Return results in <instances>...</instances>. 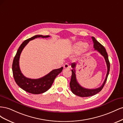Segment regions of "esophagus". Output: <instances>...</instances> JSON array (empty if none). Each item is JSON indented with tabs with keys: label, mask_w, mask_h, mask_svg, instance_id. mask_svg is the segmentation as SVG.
<instances>
[{
	"label": "esophagus",
	"mask_w": 123,
	"mask_h": 123,
	"mask_svg": "<svg viewBox=\"0 0 123 123\" xmlns=\"http://www.w3.org/2000/svg\"><path fill=\"white\" fill-rule=\"evenodd\" d=\"M70 67V66H69V64H68V63H66L65 64H64V68L65 69H68Z\"/></svg>",
	"instance_id": "34e87169"
}]
</instances>
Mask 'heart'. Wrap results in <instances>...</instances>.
Here are the masks:
<instances>
[{
    "instance_id": "1",
    "label": "heart",
    "mask_w": 123,
    "mask_h": 123,
    "mask_svg": "<svg viewBox=\"0 0 123 123\" xmlns=\"http://www.w3.org/2000/svg\"><path fill=\"white\" fill-rule=\"evenodd\" d=\"M86 43H85L81 42H77L74 46L73 50L76 53L80 52L82 51L85 49V48L86 47Z\"/></svg>"
}]
</instances>
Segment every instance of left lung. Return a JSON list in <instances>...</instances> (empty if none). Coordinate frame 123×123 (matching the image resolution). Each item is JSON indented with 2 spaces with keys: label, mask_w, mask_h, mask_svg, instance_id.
I'll list each match as a JSON object with an SVG mask.
<instances>
[{
  "label": "left lung",
  "mask_w": 123,
  "mask_h": 123,
  "mask_svg": "<svg viewBox=\"0 0 123 123\" xmlns=\"http://www.w3.org/2000/svg\"><path fill=\"white\" fill-rule=\"evenodd\" d=\"M91 38L93 40V47L94 48V49L95 50H97L100 54L103 56L104 58L105 59L107 67V73L106 74L105 79L104 80V83L101 86L98 88L94 89H86L81 87L79 84V83L77 82L75 70V68L76 67V64L75 62L71 64V67L73 68V69L71 70L72 76L70 83V89L73 94H75L77 96H79L80 97H88V96H91L98 93L99 92L101 91L106 82L107 77L108 76L110 71V62L109 61L108 56V54L105 48H104V47L102 44H101L98 42L94 37H92Z\"/></svg>",
  "instance_id": "1"
}]
</instances>
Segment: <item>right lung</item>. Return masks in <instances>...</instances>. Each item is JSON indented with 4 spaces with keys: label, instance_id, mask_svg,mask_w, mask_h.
I'll use <instances>...</instances> for the list:
<instances>
[{
    "label": "right lung",
    "instance_id": "1",
    "mask_svg": "<svg viewBox=\"0 0 123 123\" xmlns=\"http://www.w3.org/2000/svg\"><path fill=\"white\" fill-rule=\"evenodd\" d=\"M49 35H37L25 40L18 49L15 56L12 64V71L15 81L24 90L32 94H38L45 92L51 88L53 81L58 74L62 70L63 67L53 70L49 73L38 79H31L25 77L21 73L19 65V57L22 51L30 40L37 37L47 38Z\"/></svg>",
    "mask_w": 123,
    "mask_h": 123
}]
</instances>
